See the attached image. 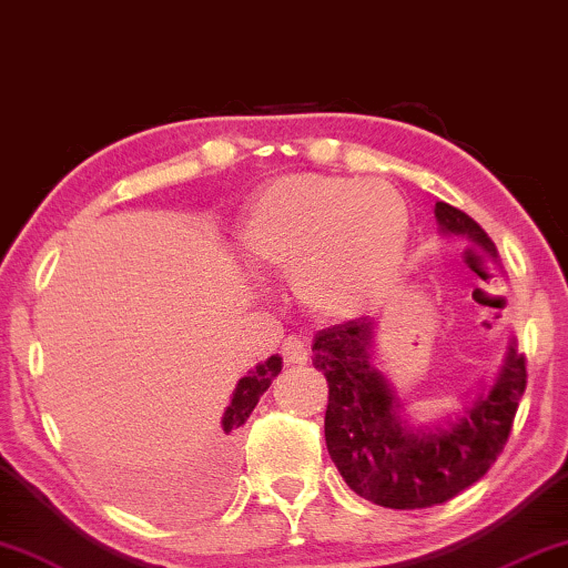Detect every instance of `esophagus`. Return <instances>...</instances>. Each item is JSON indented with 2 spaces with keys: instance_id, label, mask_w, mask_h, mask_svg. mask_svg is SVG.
<instances>
[{
  "instance_id": "esophagus-1",
  "label": "esophagus",
  "mask_w": 568,
  "mask_h": 568,
  "mask_svg": "<svg viewBox=\"0 0 568 568\" xmlns=\"http://www.w3.org/2000/svg\"><path fill=\"white\" fill-rule=\"evenodd\" d=\"M282 353H284L286 364H304V361L310 358L307 341H304L302 335H290V338H286L282 345Z\"/></svg>"
}]
</instances>
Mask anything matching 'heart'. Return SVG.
Masks as SVG:
<instances>
[{
  "label": "heart",
  "instance_id": "heart-1",
  "mask_svg": "<svg viewBox=\"0 0 568 568\" xmlns=\"http://www.w3.org/2000/svg\"><path fill=\"white\" fill-rule=\"evenodd\" d=\"M409 230L407 200L384 179L292 174L248 202L237 248L258 274H292L315 315L353 320L397 284Z\"/></svg>",
  "mask_w": 568,
  "mask_h": 568
}]
</instances>
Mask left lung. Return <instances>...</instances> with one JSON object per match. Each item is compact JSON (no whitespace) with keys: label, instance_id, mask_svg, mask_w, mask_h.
I'll return each instance as SVG.
<instances>
[{"label":"left lung","instance_id":"left-lung-1","mask_svg":"<svg viewBox=\"0 0 568 568\" xmlns=\"http://www.w3.org/2000/svg\"><path fill=\"white\" fill-rule=\"evenodd\" d=\"M435 223L443 237L474 243L497 264L495 243L466 212L435 202ZM376 325V315L348 320L320 331L312 343V364L331 386L327 454L368 503L392 509L448 503L479 481L505 448L528 379L525 356L509 335L489 379L466 389L450 413L417 420L379 368Z\"/></svg>","mask_w":568,"mask_h":568}]
</instances>
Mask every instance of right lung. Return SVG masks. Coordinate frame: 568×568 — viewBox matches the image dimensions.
<instances>
[{
	"label": "right lung",
	"mask_w": 568,
	"mask_h": 568,
	"mask_svg": "<svg viewBox=\"0 0 568 568\" xmlns=\"http://www.w3.org/2000/svg\"><path fill=\"white\" fill-rule=\"evenodd\" d=\"M278 374H282V358H278V353H274V356L261 361V364H256L251 372H245L237 379L233 394H230V405L223 413V420H220V448H223V454H230V448H233L237 438V430L248 420L253 407L258 405V399L264 397V392Z\"/></svg>",
	"instance_id": "obj_1"
}]
</instances>
